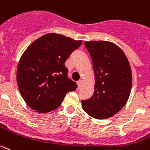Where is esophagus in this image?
Returning a JSON list of instances; mask_svg holds the SVG:
<instances>
[{
    "mask_svg": "<svg viewBox=\"0 0 150 150\" xmlns=\"http://www.w3.org/2000/svg\"><path fill=\"white\" fill-rule=\"evenodd\" d=\"M81 85H82V80H79V81H77V86H78V88H79V89L80 88Z\"/></svg>",
    "mask_w": 150,
    "mask_h": 150,
    "instance_id": "esophagus-1",
    "label": "esophagus"
}]
</instances>
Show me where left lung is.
Segmentation results:
<instances>
[{"instance_id":"8db88e82","label":"left lung","mask_w":150,"mask_h":150,"mask_svg":"<svg viewBox=\"0 0 150 150\" xmlns=\"http://www.w3.org/2000/svg\"><path fill=\"white\" fill-rule=\"evenodd\" d=\"M92 58L95 74L93 96L82 100L86 113L96 119H105L121 109L130 96L132 74L129 61L121 48L105 41L85 42Z\"/></svg>"}]
</instances>
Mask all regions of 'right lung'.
Segmentation results:
<instances>
[{
  "instance_id": "obj_1",
  "label": "right lung",
  "mask_w": 150,
  "mask_h": 150,
  "mask_svg": "<svg viewBox=\"0 0 150 150\" xmlns=\"http://www.w3.org/2000/svg\"><path fill=\"white\" fill-rule=\"evenodd\" d=\"M82 41L48 33L26 48L20 60L16 81L25 103L40 113L61 105L66 94L77 88L64 64Z\"/></svg>"
}]
</instances>
